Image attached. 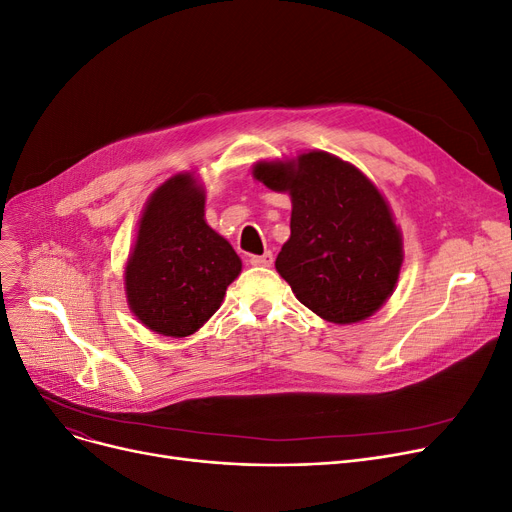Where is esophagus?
<instances>
[{
	"mask_svg": "<svg viewBox=\"0 0 512 512\" xmlns=\"http://www.w3.org/2000/svg\"><path fill=\"white\" fill-rule=\"evenodd\" d=\"M250 264L252 266H271L273 264V254L264 252L260 256H250Z\"/></svg>",
	"mask_w": 512,
	"mask_h": 512,
	"instance_id": "34e87169",
	"label": "esophagus"
}]
</instances>
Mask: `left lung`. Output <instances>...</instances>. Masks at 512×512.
Returning a JSON list of instances; mask_svg holds the SVG:
<instances>
[{"instance_id":"left-lung-1","label":"left lung","mask_w":512,"mask_h":512,"mask_svg":"<svg viewBox=\"0 0 512 512\" xmlns=\"http://www.w3.org/2000/svg\"><path fill=\"white\" fill-rule=\"evenodd\" d=\"M252 177L291 198V235L275 269L296 298L335 325L373 316L394 294L404 262L402 231L377 185L321 150L260 160Z\"/></svg>"}]
</instances>
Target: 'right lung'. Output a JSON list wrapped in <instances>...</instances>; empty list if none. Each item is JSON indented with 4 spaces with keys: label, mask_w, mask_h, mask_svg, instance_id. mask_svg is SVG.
<instances>
[{
    "label": "right lung",
    "mask_w": 512,
    "mask_h": 512,
    "mask_svg": "<svg viewBox=\"0 0 512 512\" xmlns=\"http://www.w3.org/2000/svg\"><path fill=\"white\" fill-rule=\"evenodd\" d=\"M193 173L166 179L143 206L125 266V296L141 325L166 337L196 333L221 308L241 260L206 223Z\"/></svg>",
    "instance_id": "1"
}]
</instances>
